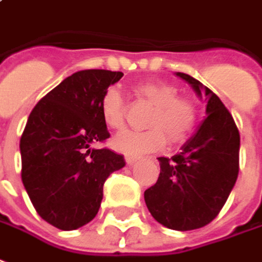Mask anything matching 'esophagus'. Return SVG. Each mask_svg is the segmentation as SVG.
Listing matches in <instances>:
<instances>
[{
	"label": "esophagus",
	"instance_id": "esophagus-1",
	"mask_svg": "<svg viewBox=\"0 0 262 262\" xmlns=\"http://www.w3.org/2000/svg\"><path fill=\"white\" fill-rule=\"evenodd\" d=\"M124 159H125V162H127L128 165H133L140 159V157H138V155H134V154H125V155H124Z\"/></svg>",
	"mask_w": 262,
	"mask_h": 262
}]
</instances>
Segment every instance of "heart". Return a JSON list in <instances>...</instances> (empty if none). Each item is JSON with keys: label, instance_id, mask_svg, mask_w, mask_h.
<instances>
[{"label": "heart", "instance_id": "1", "mask_svg": "<svg viewBox=\"0 0 262 262\" xmlns=\"http://www.w3.org/2000/svg\"><path fill=\"white\" fill-rule=\"evenodd\" d=\"M134 93L144 98L152 110L146 117L144 131H124L114 138L118 151L128 154H146L161 149L166 144H181L193 133L198 122V105L193 98L178 96V87L162 80L142 81L134 86ZM105 127L120 131L125 125L124 101L117 89H108L100 104Z\"/></svg>", "mask_w": 262, "mask_h": 262}]
</instances>
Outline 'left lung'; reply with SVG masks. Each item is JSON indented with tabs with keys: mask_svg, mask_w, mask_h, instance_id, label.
Segmentation results:
<instances>
[{
	"mask_svg": "<svg viewBox=\"0 0 262 262\" xmlns=\"http://www.w3.org/2000/svg\"><path fill=\"white\" fill-rule=\"evenodd\" d=\"M207 98L205 121L182 151L158 158L157 183L144 192L152 217L165 227L187 231L205 227L223 209L238 176L240 133L222 100L186 73H176Z\"/></svg>",
	"mask_w": 262,
	"mask_h": 262,
	"instance_id": "left-lung-1",
	"label": "left lung"
}]
</instances>
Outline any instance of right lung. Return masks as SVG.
<instances>
[{
  "label": "right lung",
  "instance_id": "1",
  "mask_svg": "<svg viewBox=\"0 0 262 262\" xmlns=\"http://www.w3.org/2000/svg\"><path fill=\"white\" fill-rule=\"evenodd\" d=\"M121 72H76L40 98L22 133V183L35 210L56 229L76 230L97 214L105 179L125 165L120 154L96 149L110 133L101 98Z\"/></svg>",
  "mask_w": 262,
  "mask_h": 262
}]
</instances>
